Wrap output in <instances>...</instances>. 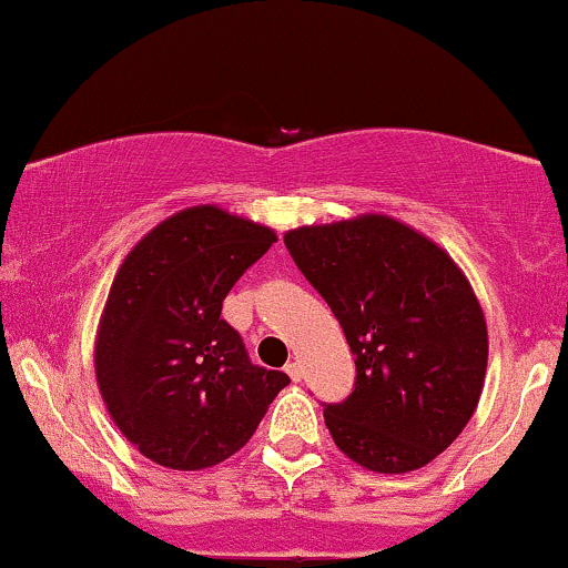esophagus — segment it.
<instances>
[{"label":"esophagus","instance_id":"1","mask_svg":"<svg viewBox=\"0 0 568 568\" xmlns=\"http://www.w3.org/2000/svg\"><path fill=\"white\" fill-rule=\"evenodd\" d=\"M284 372L290 375L292 383H300V379H303V364H300V362H290L284 366Z\"/></svg>","mask_w":568,"mask_h":568}]
</instances>
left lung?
Instances as JSON below:
<instances>
[{
  "label": "left lung",
  "mask_w": 568,
  "mask_h": 568,
  "mask_svg": "<svg viewBox=\"0 0 568 568\" xmlns=\"http://www.w3.org/2000/svg\"><path fill=\"white\" fill-rule=\"evenodd\" d=\"M284 244L356 356L351 396L324 404L337 449L375 473L428 465L484 390L489 337L465 273L388 215L303 225Z\"/></svg>",
  "instance_id": "1"
}]
</instances>
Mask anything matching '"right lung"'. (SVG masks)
Returning <instances> with one entry per match:
<instances>
[{
	"mask_svg": "<svg viewBox=\"0 0 568 568\" xmlns=\"http://www.w3.org/2000/svg\"><path fill=\"white\" fill-rule=\"evenodd\" d=\"M276 233L215 204L162 220L124 257L95 339L105 409L140 455L202 470L257 430L284 372L250 362L223 300Z\"/></svg>",
	"mask_w": 568,
	"mask_h": 568,
	"instance_id": "add662e5",
	"label": "right lung"
}]
</instances>
